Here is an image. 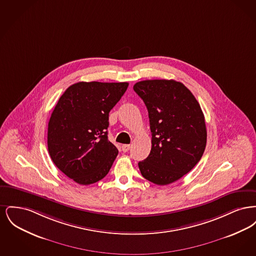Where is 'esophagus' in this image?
Returning <instances> with one entry per match:
<instances>
[{"label":"esophagus","instance_id":"obj_1","mask_svg":"<svg viewBox=\"0 0 256 256\" xmlns=\"http://www.w3.org/2000/svg\"><path fill=\"white\" fill-rule=\"evenodd\" d=\"M130 148V145H128V144H126V145H122V150L124 152H128V150Z\"/></svg>","mask_w":256,"mask_h":256}]
</instances>
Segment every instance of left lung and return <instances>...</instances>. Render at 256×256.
<instances>
[{"label": "left lung", "instance_id": "8db88e82", "mask_svg": "<svg viewBox=\"0 0 256 256\" xmlns=\"http://www.w3.org/2000/svg\"><path fill=\"white\" fill-rule=\"evenodd\" d=\"M134 91L148 112L152 150L138 163L150 182L167 185L182 178L200 160L206 146L202 110L191 91L174 80L136 82Z\"/></svg>", "mask_w": 256, "mask_h": 256}]
</instances>
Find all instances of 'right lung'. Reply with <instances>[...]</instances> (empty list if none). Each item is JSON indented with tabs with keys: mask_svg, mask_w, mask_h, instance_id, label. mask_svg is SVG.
Here are the masks:
<instances>
[{
	"mask_svg": "<svg viewBox=\"0 0 256 256\" xmlns=\"http://www.w3.org/2000/svg\"><path fill=\"white\" fill-rule=\"evenodd\" d=\"M128 82H80L60 98L48 124V150L54 165L78 184L104 178L118 154L108 138L110 110Z\"/></svg>",
	"mask_w": 256,
	"mask_h": 256,
	"instance_id": "obj_1",
	"label": "right lung"
}]
</instances>
